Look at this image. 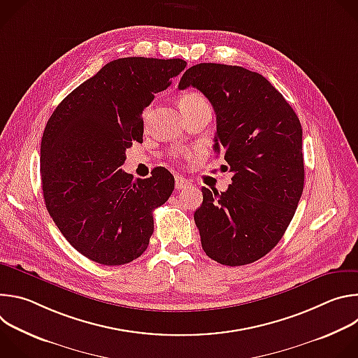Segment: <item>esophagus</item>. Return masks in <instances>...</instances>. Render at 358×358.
<instances>
[{
    "mask_svg": "<svg viewBox=\"0 0 358 358\" xmlns=\"http://www.w3.org/2000/svg\"><path fill=\"white\" fill-rule=\"evenodd\" d=\"M188 187H191V182L187 180V178H184V177H176V189L177 191H180V189H184V188H188Z\"/></svg>",
    "mask_w": 358,
    "mask_h": 358,
    "instance_id": "34e87169",
    "label": "esophagus"
}]
</instances>
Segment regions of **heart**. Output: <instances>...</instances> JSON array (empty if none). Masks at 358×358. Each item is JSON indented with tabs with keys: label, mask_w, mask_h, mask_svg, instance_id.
Wrapping results in <instances>:
<instances>
[{
	"label": "heart",
	"mask_w": 358,
	"mask_h": 358,
	"mask_svg": "<svg viewBox=\"0 0 358 358\" xmlns=\"http://www.w3.org/2000/svg\"><path fill=\"white\" fill-rule=\"evenodd\" d=\"M178 106L181 109L182 115H185V113H189V112H194V110L208 108V103H207L206 97H203L201 93L189 92V93L182 94L178 99Z\"/></svg>",
	"instance_id": "obj_1"
}]
</instances>
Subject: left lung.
Masks as SVG:
<instances>
[{"label": "left lung", "mask_w": 358, "mask_h": 358, "mask_svg": "<svg viewBox=\"0 0 358 358\" xmlns=\"http://www.w3.org/2000/svg\"><path fill=\"white\" fill-rule=\"evenodd\" d=\"M196 87L217 116L214 150L222 152L232 184L202 188L194 221L203 252L227 266L261 259L282 239L304 184L301 124L262 75L242 66L198 64L178 89Z\"/></svg>", "instance_id": "left-lung-1"}]
</instances>
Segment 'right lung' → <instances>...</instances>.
Instances as JSON below:
<instances>
[{
  "instance_id": "right-lung-1",
  "label": "right lung",
  "mask_w": 358,
  "mask_h": 358,
  "mask_svg": "<svg viewBox=\"0 0 358 358\" xmlns=\"http://www.w3.org/2000/svg\"><path fill=\"white\" fill-rule=\"evenodd\" d=\"M187 66L182 59L120 58L72 90L49 117L41 141L46 210L87 259L117 266L137 259L155 231L152 208L166 202L174 177L122 171L126 150L143 141V110Z\"/></svg>"
}]
</instances>
